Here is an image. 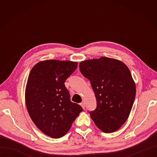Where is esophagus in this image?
I'll use <instances>...</instances> for the list:
<instances>
[{
	"label": "esophagus",
	"mask_w": 157,
	"mask_h": 157,
	"mask_svg": "<svg viewBox=\"0 0 157 157\" xmlns=\"http://www.w3.org/2000/svg\"><path fill=\"white\" fill-rule=\"evenodd\" d=\"M80 105L82 106V107L83 108V109H85V102H81L80 103Z\"/></svg>",
	"instance_id": "esophagus-1"
}]
</instances>
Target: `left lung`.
Here are the masks:
<instances>
[{
    "label": "left lung",
    "mask_w": 157,
    "mask_h": 157,
    "mask_svg": "<svg viewBox=\"0 0 157 157\" xmlns=\"http://www.w3.org/2000/svg\"><path fill=\"white\" fill-rule=\"evenodd\" d=\"M79 69L90 82L97 101L90 117L102 132H116L128 119L136 96V84L128 66L102 56L81 61Z\"/></svg>",
    "instance_id": "obj_1"
}]
</instances>
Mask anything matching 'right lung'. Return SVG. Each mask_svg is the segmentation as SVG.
Instances as JSON below:
<instances>
[{"label": "right lung", "mask_w": 157, "mask_h": 157, "mask_svg": "<svg viewBox=\"0 0 157 157\" xmlns=\"http://www.w3.org/2000/svg\"><path fill=\"white\" fill-rule=\"evenodd\" d=\"M78 62L45 60L33 67L25 92L30 118L44 134L52 138L65 136L83 109L70 101L64 83Z\"/></svg>", "instance_id": "add662e5"}]
</instances>
